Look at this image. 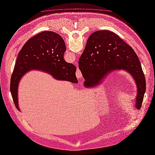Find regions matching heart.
Masks as SVG:
<instances>
[{
    "instance_id": "heart-1",
    "label": "heart",
    "mask_w": 155,
    "mask_h": 155,
    "mask_svg": "<svg viewBox=\"0 0 155 155\" xmlns=\"http://www.w3.org/2000/svg\"><path fill=\"white\" fill-rule=\"evenodd\" d=\"M96 100H97L96 98H94V101H96Z\"/></svg>"
}]
</instances>
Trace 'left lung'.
<instances>
[{
  "instance_id": "1",
  "label": "left lung",
  "mask_w": 155,
  "mask_h": 155,
  "mask_svg": "<svg viewBox=\"0 0 155 155\" xmlns=\"http://www.w3.org/2000/svg\"><path fill=\"white\" fill-rule=\"evenodd\" d=\"M79 68L86 87L98 86L115 71H127L136 83V107L140 108L146 91L145 77L134 50L115 33L107 30L92 33L79 58Z\"/></svg>"
}]
</instances>
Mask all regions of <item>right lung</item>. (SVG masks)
Here are the masks:
<instances>
[{"instance_id":"obj_1","label":"right lung","mask_w":155,"mask_h":155,"mask_svg":"<svg viewBox=\"0 0 155 155\" xmlns=\"http://www.w3.org/2000/svg\"><path fill=\"white\" fill-rule=\"evenodd\" d=\"M65 42L57 33L43 31L30 38L19 52L10 79V92L17 109L18 86L26 72L37 69L50 74L57 80L77 83L76 66L64 59Z\"/></svg>"}]
</instances>
